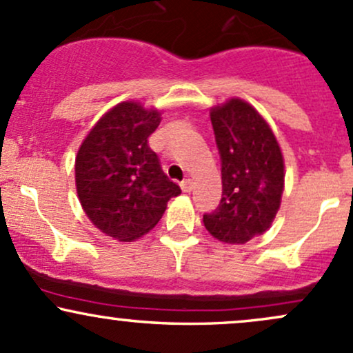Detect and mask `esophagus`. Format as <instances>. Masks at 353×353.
<instances>
[{
    "label": "esophagus",
    "mask_w": 353,
    "mask_h": 353,
    "mask_svg": "<svg viewBox=\"0 0 353 353\" xmlns=\"http://www.w3.org/2000/svg\"><path fill=\"white\" fill-rule=\"evenodd\" d=\"M181 189H183L184 192H191V189H192V179H184L183 183H181Z\"/></svg>",
    "instance_id": "1"
}]
</instances>
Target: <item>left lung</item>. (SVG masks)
<instances>
[{"mask_svg":"<svg viewBox=\"0 0 353 353\" xmlns=\"http://www.w3.org/2000/svg\"><path fill=\"white\" fill-rule=\"evenodd\" d=\"M221 157L223 197L203 216L206 230L230 245L263 234L280 209L285 164L266 120L245 100L231 99L211 108Z\"/></svg>","mask_w":353,"mask_h":353,"instance_id":"1","label":"left lung"}]
</instances>
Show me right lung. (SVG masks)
Wrapping results in <instances>:
<instances>
[{
  "instance_id": "add662e5",
  "label": "right lung",
  "mask_w": 353,
  "mask_h": 353,
  "mask_svg": "<svg viewBox=\"0 0 353 353\" xmlns=\"http://www.w3.org/2000/svg\"><path fill=\"white\" fill-rule=\"evenodd\" d=\"M161 123L157 110L122 102L85 137L75 159V183L88 219L119 241H135L159 223L181 188L149 147Z\"/></svg>"
}]
</instances>
